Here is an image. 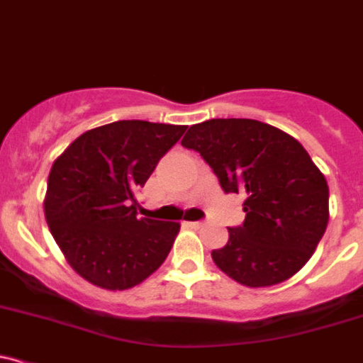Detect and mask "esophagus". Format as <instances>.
I'll use <instances>...</instances> for the list:
<instances>
[{"instance_id": "1", "label": "esophagus", "mask_w": 363, "mask_h": 363, "mask_svg": "<svg viewBox=\"0 0 363 363\" xmlns=\"http://www.w3.org/2000/svg\"><path fill=\"white\" fill-rule=\"evenodd\" d=\"M189 228H193V230H198V228L203 226V220H191V223H188Z\"/></svg>"}]
</instances>
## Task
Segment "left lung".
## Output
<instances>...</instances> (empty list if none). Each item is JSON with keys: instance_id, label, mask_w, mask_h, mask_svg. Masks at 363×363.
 <instances>
[{"instance_id": "1", "label": "left lung", "mask_w": 363, "mask_h": 363, "mask_svg": "<svg viewBox=\"0 0 363 363\" xmlns=\"http://www.w3.org/2000/svg\"><path fill=\"white\" fill-rule=\"evenodd\" d=\"M181 144L200 152L224 193L243 194L245 220L212 250L228 277L247 287L287 280L308 262L329 220V186L289 133L247 118L193 125Z\"/></svg>"}]
</instances>
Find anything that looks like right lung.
<instances>
[{"label": "right lung", "instance_id": "obj_1", "mask_svg": "<svg viewBox=\"0 0 363 363\" xmlns=\"http://www.w3.org/2000/svg\"><path fill=\"white\" fill-rule=\"evenodd\" d=\"M186 128L113 121L82 133L53 162L45 217L71 268L90 284L125 291L167 259L179 224L139 219L137 191Z\"/></svg>", "mask_w": 363, "mask_h": 363}]
</instances>
